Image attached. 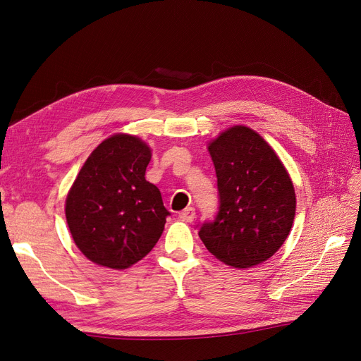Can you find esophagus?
I'll list each match as a JSON object with an SVG mask.
<instances>
[{
	"label": "esophagus",
	"mask_w": 361,
	"mask_h": 361,
	"mask_svg": "<svg viewBox=\"0 0 361 361\" xmlns=\"http://www.w3.org/2000/svg\"><path fill=\"white\" fill-rule=\"evenodd\" d=\"M179 218H180L182 221H185V222H192L194 218H195V209H194V207H188V209L182 210V212L179 213Z\"/></svg>",
	"instance_id": "obj_1"
}]
</instances>
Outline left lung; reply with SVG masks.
<instances>
[{"label": "left lung", "instance_id": "8db88e82", "mask_svg": "<svg viewBox=\"0 0 361 361\" xmlns=\"http://www.w3.org/2000/svg\"><path fill=\"white\" fill-rule=\"evenodd\" d=\"M219 212L200 226L207 250L234 268L262 264L289 235L296 212L292 179L264 137L234 126L209 143Z\"/></svg>", "mask_w": 361, "mask_h": 361}]
</instances>
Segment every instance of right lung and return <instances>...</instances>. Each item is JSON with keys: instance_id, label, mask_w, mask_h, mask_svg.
<instances>
[{"instance_id": "1", "label": "right lung", "mask_w": 361, "mask_h": 361, "mask_svg": "<svg viewBox=\"0 0 361 361\" xmlns=\"http://www.w3.org/2000/svg\"><path fill=\"white\" fill-rule=\"evenodd\" d=\"M151 148L118 133L90 154L66 197V222L77 247L92 262L126 269L161 237L170 212L145 179Z\"/></svg>"}]
</instances>
